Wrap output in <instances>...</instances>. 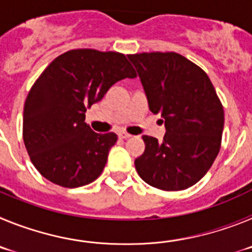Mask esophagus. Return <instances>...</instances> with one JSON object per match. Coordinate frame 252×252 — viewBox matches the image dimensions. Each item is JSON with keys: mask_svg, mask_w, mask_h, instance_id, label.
Listing matches in <instances>:
<instances>
[{"mask_svg": "<svg viewBox=\"0 0 252 252\" xmlns=\"http://www.w3.org/2000/svg\"><path fill=\"white\" fill-rule=\"evenodd\" d=\"M119 136L121 137V139H128V137H131V135L128 132H126V131H120Z\"/></svg>", "mask_w": 252, "mask_h": 252, "instance_id": "1", "label": "esophagus"}]
</instances>
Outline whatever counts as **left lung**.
Here are the masks:
<instances>
[{"label":"left lung","mask_w":252,"mask_h":252,"mask_svg":"<svg viewBox=\"0 0 252 252\" xmlns=\"http://www.w3.org/2000/svg\"><path fill=\"white\" fill-rule=\"evenodd\" d=\"M149 108L165 120L161 142L144 135L135 160L144 182L161 190H183L206 175L221 148L224 113L208 75L177 53L128 55Z\"/></svg>","instance_id":"left-lung-1"}]
</instances>
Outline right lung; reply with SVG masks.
<instances>
[{
	"label": "right lung",
	"instance_id": "right-lung-1",
	"mask_svg": "<svg viewBox=\"0 0 252 252\" xmlns=\"http://www.w3.org/2000/svg\"><path fill=\"white\" fill-rule=\"evenodd\" d=\"M136 73L124 54L75 49L55 58L26 98L22 136L29 157L51 183L77 188L101 175L113 132L97 133L86 112L116 82Z\"/></svg>",
	"mask_w": 252,
	"mask_h": 252
}]
</instances>
